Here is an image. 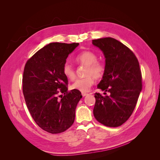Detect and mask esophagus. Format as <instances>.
I'll list each match as a JSON object with an SVG mask.
<instances>
[{
	"label": "esophagus",
	"mask_w": 160,
	"mask_h": 160,
	"mask_svg": "<svg viewBox=\"0 0 160 160\" xmlns=\"http://www.w3.org/2000/svg\"><path fill=\"white\" fill-rule=\"evenodd\" d=\"M88 93H82V95H83V97H85L86 95H88Z\"/></svg>",
	"instance_id": "1"
}]
</instances>
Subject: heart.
<instances>
[{"label": "heart", "mask_w": 160, "mask_h": 160, "mask_svg": "<svg viewBox=\"0 0 160 160\" xmlns=\"http://www.w3.org/2000/svg\"><path fill=\"white\" fill-rule=\"evenodd\" d=\"M98 56L91 51H83L75 58L76 61L81 65L87 66L84 78L77 79L71 86L72 89L77 90L85 93L90 89L94 83V79L101 78L104 74L105 66L103 63L98 61ZM62 73L69 80L75 78V71L72 66L69 62H65L62 67Z\"/></svg>", "instance_id": "1"}]
</instances>
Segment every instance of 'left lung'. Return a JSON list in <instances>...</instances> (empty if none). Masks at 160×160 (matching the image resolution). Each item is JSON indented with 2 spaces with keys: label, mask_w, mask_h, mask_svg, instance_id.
<instances>
[{
  "label": "left lung",
  "mask_w": 160,
  "mask_h": 160,
  "mask_svg": "<svg viewBox=\"0 0 160 160\" xmlns=\"http://www.w3.org/2000/svg\"><path fill=\"white\" fill-rule=\"evenodd\" d=\"M92 43L105 58V72L98 88L109 93L95 94L94 117L105 126L118 127L132 115L142 91L139 62L128 47L113 38H101Z\"/></svg>",
  "instance_id": "8db88e82"
}]
</instances>
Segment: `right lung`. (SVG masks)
Listing matches in <instances>:
<instances>
[{
    "label": "right lung",
    "mask_w": 160,
    "mask_h": 160,
    "mask_svg": "<svg viewBox=\"0 0 160 160\" xmlns=\"http://www.w3.org/2000/svg\"><path fill=\"white\" fill-rule=\"evenodd\" d=\"M78 45L49 43L30 58L24 69L22 91L28 111L38 126L51 133H62L71 126L82 98L80 91H67L68 79L62 73L67 57ZM59 92L64 94L61 100Z\"/></svg>",
    "instance_id": "right-lung-1"
}]
</instances>
